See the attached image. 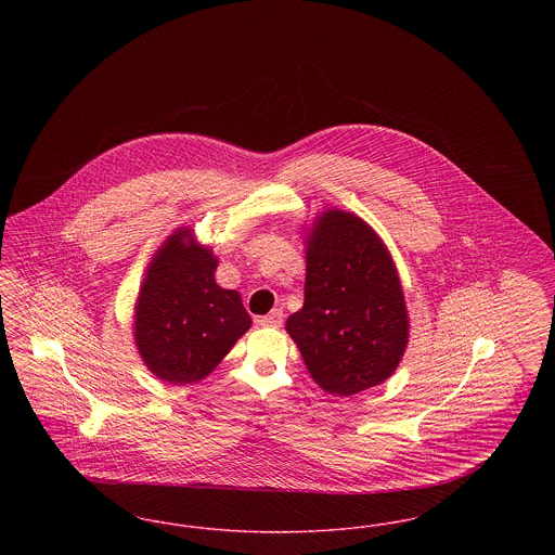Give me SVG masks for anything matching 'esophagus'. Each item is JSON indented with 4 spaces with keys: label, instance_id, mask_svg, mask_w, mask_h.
Segmentation results:
<instances>
[{
    "label": "esophagus",
    "instance_id": "esophagus-1",
    "mask_svg": "<svg viewBox=\"0 0 555 555\" xmlns=\"http://www.w3.org/2000/svg\"><path fill=\"white\" fill-rule=\"evenodd\" d=\"M283 320H285V314L281 310H274L268 317L258 318V324L260 326H281Z\"/></svg>",
    "mask_w": 555,
    "mask_h": 555
}]
</instances>
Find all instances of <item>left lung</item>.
<instances>
[{
    "label": "left lung",
    "instance_id": "8db88e82",
    "mask_svg": "<svg viewBox=\"0 0 555 555\" xmlns=\"http://www.w3.org/2000/svg\"><path fill=\"white\" fill-rule=\"evenodd\" d=\"M304 245L306 299L285 328L306 369L331 396L385 383L410 339L405 295L387 245L366 220L339 208L314 216Z\"/></svg>",
    "mask_w": 555,
    "mask_h": 555
}]
</instances>
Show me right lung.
<instances>
[{
  "label": "right lung",
  "mask_w": 555,
  "mask_h": 555,
  "mask_svg": "<svg viewBox=\"0 0 555 555\" xmlns=\"http://www.w3.org/2000/svg\"><path fill=\"white\" fill-rule=\"evenodd\" d=\"M218 258L191 227L164 238L145 268L132 312V337L147 370L164 383L204 380L249 331L237 291L222 289Z\"/></svg>",
  "instance_id": "add662e5"
}]
</instances>
